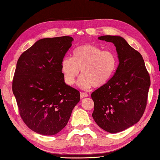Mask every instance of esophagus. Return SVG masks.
Returning <instances> with one entry per match:
<instances>
[{
    "instance_id": "34e87169",
    "label": "esophagus",
    "mask_w": 160,
    "mask_h": 160,
    "mask_svg": "<svg viewBox=\"0 0 160 160\" xmlns=\"http://www.w3.org/2000/svg\"><path fill=\"white\" fill-rule=\"evenodd\" d=\"M80 96L81 98H85V97H88V94L87 93H85V92H81L80 93Z\"/></svg>"
}]
</instances>
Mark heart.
Wrapping results in <instances>:
<instances>
[{
    "label": "heart",
    "instance_id": "heart-1",
    "mask_svg": "<svg viewBox=\"0 0 160 160\" xmlns=\"http://www.w3.org/2000/svg\"><path fill=\"white\" fill-rule=\"evenodd\" d=\"M118 65L115 52L100 47L86 44L76 48L72 58L65 57L61 63L65 83L72 85L81 71L79 85L83 89L100 88L113 76Z\"/></svg>",
    "mask_w": 160,
    "mask_h": 160
}]
</instances>
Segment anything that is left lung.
Returning <instances> with one entry per match:
<instances>
[{"instance_id": "8db88e82", "label": "left lung", "mask_w": 160, "mask_h": 160, "mask_svg": "<svg viewBox=\"0 0 160 160\" xmlns=\"http://www.w3.org/2000/svg\"><path fill=\"white\" fill-rule=\"evenodd\" d=\"M98 39L115 45L119 63L110 81L92 92V117L99 127L114 134L134 125L142 118L147 104L150 76L141 54L123 38L106 35Z\"/></svg>"}]
</instances>
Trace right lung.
<instances>
[{
  "instance_id": "right-lung-1",
  "label": "right lung",
  "mask_w": 160,
  "mask_h": 160,
  "mask_svg": "<svg viewBox=\"0 0 160 160\" xmlns=\"http://www.w3.org/2000/svg\"><path fill=\"white\" fill-rule=\"evenodd\" d=\"M73 38H42L19 56L12 83L19 113L30 130L51 136L67 126L80 93L64 83L61 63Z\"/></svg>"
}]
</instances>
